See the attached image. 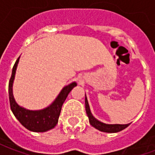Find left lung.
I'll return each instance as SVG.
<instances>
[{
	"mask_svg": "<svg viewBox=\"0 0 155 155\" xmlns=\"http://www.w3.org/2000/svg\"><path fill=\"white\" fill-rule=\"evenodd\" d=\"M85 110H86V114H87L88 117H89V120H90V123H91V125L94 127L95 129L101 130V131H103V132L116 133V132H119V131L124 130L130 124H106L100 122L91 114L86 96H85Z\"/></svg>",
	"mask_w": 155,
	"mask_h": 155,
	"instance_id": "obj_1",
	"label": "left lung"
}]
</instances>
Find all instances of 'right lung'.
Listing matches in <instances>:
<instances>
[{"mask_svg": "<svg viewBox=\"0 0 155 155\" xmlns=\"http://www.w3.org/2000/svg\"><path fill=\"white\" fill-rule=\"evenodd\" d=\"M20 58V57H19ZM19 58L15 61V64L12 69V73L10 81H9V101L11 110L13 112L15 117L19 120L23 126L27 130L33 132H45L53 129L58 123V120L61 114V108L64 104L65 99L71 90L76 86V83L73 82L67 86L63 88L56 100L51 104L49 107L42 110L32 111L25 110L24 108L19 106L15 101L13 94H12V84L15 78V70L18 64Z\"/></svg>", "mask_w": 155, "mask_h": 155, "instance_id": "right-lung-1", "label": "right lung"}]
</instances>
